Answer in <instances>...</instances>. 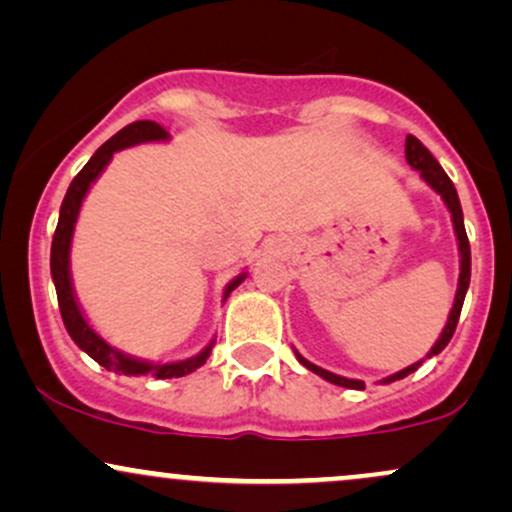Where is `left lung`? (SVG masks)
I'll return each mask as SVG.
<instances>
[{"label": "left lung", "instance_id": "obj_1", "mask_svg": "<svg viewBox=\"0 0 512 512\" xmlns=\"http://www.w3.org/2000/svg\"><path fill=\"white\" fill-rule=\"evenodd\" d=\"M404 154H407V161L411 168H416L421 173V178H424L428 185L433 187V190L438 192L440 197H443V202L448 204L450 214H452V223H455V233H457V240H460V284H457V293H455V305H452L450 310V317H448V325H445L443 334H440V339L436 344H433V349L428 351V358L440 354V351L448 346V342L452 339V334H455V327H457V320H460V313H462V303H464V296H467V289H469V276H472V250H469V240H467V231H464V219H462V207H460V197H457V190L455 185H452V180L448 178V173H445L443 168H440V163L433 158L431 151L426 149L424 144L419 142V139L414 137V134H407V144H404ZM296 358L303 363L305 368L313 370V373L320 375V378H325L327 383L332 385H339V387H351V390H363V380H349V378H342V375H334L330 370L315 366V363L305 361V358L298 354L296 351ZM421 366L419 363H411L409 368L399 370V373L390 375V378L383 380V383H395V380H402L407 378L409 373H414L416 368Z\"/></svg>", "mask_w": 512, "mask_h": 512}]
</instances>
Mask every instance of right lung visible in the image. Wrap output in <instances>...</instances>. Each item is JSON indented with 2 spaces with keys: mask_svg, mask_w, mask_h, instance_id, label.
Returning a JSON list of instances; mask_svg holds the SVG:
<instances>
[{
  "mask_svg": "<svg viewBox=\"0 0 512 512\" xmlns=\"http://www.w3.org/2000/svg\"><path fill=\"white\" fill-rule=\"evenodd\" d=\"M168 139V132L163 129L158 122L151 120H139L132 122V125L122 127L115 137H110L96 154L91 156V161L86 163L84 168L79 170V175L72 180L69 185L67 195H64L62 209H60V221H57L55 228V236H52V250H50V272H52V281H55V289H57V303H60V313L64 320V327H67L69 337L74 339L79 349H84L88 356L93 358L96 363H101L103 368L113 370V373H125V375H154L158 380H166V378H182V375L192 373L199 366L207 363V358L211 354V342L202 354L185 358V361L178 363H146L139 361V358L125 356L122 351H117L110 346L105 339L98 337L96 332L91 330V325L86 322V317L81 315L79 305H76L74 291H72V279H69V245H72V233H74V223L76 216H79L81 202H84L88 187L91 182L101 175V170L108 166L110 158H113L115 151L127 149L132 144H142V142H163ZM245 279V274H240L238 279H233L228 284L226 293L223 298H228L240 281Z\"/></svg>",
  "mask_w": 512,
  "mask_h": 512,
  "instance_id": "right-lung-1",
  "label": "right lung"
}]
</instances>
